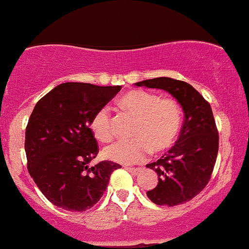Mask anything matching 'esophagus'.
Listing matches in <instances>:
<instances>
[{"label":"esophagus","instance_id":"esophagus-1","mask_svg":"<svg viewBox=\"0 0 249 249\" xmlns=\"http://www.w3.org/2000/svg\"><path fill=\"white\" fill-rule=\"evenodd\" d=\"M125 169H126V171H129L132 175H137L138 172L141 171V168H132V167H125Z\"/></svg>","mask_w":249,"mask_h":249}]
</instances>
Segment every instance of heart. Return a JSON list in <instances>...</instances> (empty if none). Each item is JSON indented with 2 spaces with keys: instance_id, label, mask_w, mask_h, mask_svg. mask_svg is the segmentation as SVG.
<instances>
[{
  "instance_id": "obj_1",
  "label": "heart",
  "mask_w": 249,
  "mask_h": 249,
  "mask_svg": "<svg viewBox=\"0 0 249 249\" xmlns=\"http://www.w3.org/2000/svg\"><path fill=\"white\" fill-rule=\"evenodd\" d=\"M122 109L136 117L131 140H122L107 145L104 156L118 163L131 164L142 161L153 149L166 150L179 135L182 124V111L172 98H160L145 90H130L118 100ZM90 130L100 142L113 137L112 119L108 108L103 107L90 120Z\"/></svg>"
}]
</instances>
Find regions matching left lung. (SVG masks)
Segmentation results:
<instances>
[{
	"label": "left lung",
	"instance_id": "left-lung-1",
	"mask_svg": "<svg viewBox=\"0 0 249 249\" xmlns=\"http://www.w3.org/2000/svg\"><path fill=\"white\" fill-rule=\"evenodd\" d=\"M137 87L168 91L181 105L185 122L174 146L156 162L146 164L159 175V184L146 196L158 205L174 206L195 198L208 185L218 153V131L210 104L184 81L156 77Z\"/></svg>",
	"mask_w": 249,
	"mask_h": 249
}]
</instances>
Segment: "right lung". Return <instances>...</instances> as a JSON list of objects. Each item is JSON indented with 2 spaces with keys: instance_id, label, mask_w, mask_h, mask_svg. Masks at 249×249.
Wrapping results in <instances>:
<instances>
[{
  "instance_id": "add662e5",
  "label": "right lung",
  "mask_w": 249,
  "mask_h": 249,
  "mask_svg": "<svg viewBox=\"0 0 249 249\" xmlns=\"http://www.w3.org/2000/svg\"><path fill=\"white\" fill-rule=\"evenodd\" d=\"M120 89L67 82L36 103L26 127L27 168L41 193L58 208L78 213L90 209L103 197L112 172L122 168L112 161L88 166L99 153L91 118Z\"/></svg>"
}]
</instances>
